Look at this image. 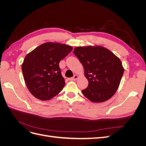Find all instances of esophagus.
Wrapping results in <instances>:
<instances>
[{
	"label": "esophagus",
	"instance_id": "esophagus-1",
	"mask_svg": "<svg viewBox=\"0 0 146 146\" xmlns=\"http://www.w3.org/2000/svg\"><path fill=\"white\" fill-rule=\"evenodd\" d=\"M78 77L77 75H74L73 77H71V78H69V80H72V81H73V80H77Z\"/></svg>",
	"mask_w": 146,
	"mask_h": 146
}]
</instances>
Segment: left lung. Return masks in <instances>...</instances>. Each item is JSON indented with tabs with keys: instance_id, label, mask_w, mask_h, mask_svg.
Instances as JSON below:
<instances>
[{
	"instance_id": "obj_1",
	"label": "left lung",
	"mask_w": 146,
	"mask_h": 146,
	"mask_svg": "<svg viewBox=\"0 0 146 146\" xmlns=\"http://www.w3.org/2000/svg\"><path fill=\"white\" fill-rule=\"evenodd\" d=\"M82 64L88 86L82 91L92 102H103L115 94L124 69L118 57L101 46L77 47L73 51Z\"/></svg>"
}]
</instances>
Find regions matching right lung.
I'll list each match as a JSON object with an SVG mask.
<instances>
[{
    "label": "right lung",
    "instance_id": "add662e5",
    "mask_svg": "<svg viewBox=\"0 0 146 146\" xmlns=\"http://www.w3.org/2000/svg\"><path fill=\"white\" fill-rule=\"evenodd\" d=\"M72 50L71 46L48 42L26 55L22 70L26 85L35 98L50 100L63 89L65 82L59 63Z\"/></svg>",
    "mask_w": 146,
    "mask_h": 146
}]
</instances>
